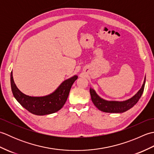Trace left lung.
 Wrapping results in <instances>:
<instances>
[{"instance_id":"8db88e82","label":"left lung","mask_w":154,"mask_h":154,"mask_svg":"<svg viewBox=\"0 0 154 154\" xmlns=\"http://www.w3.org/2000/svg\"><path fill=\"white\" fill-rule=\"evenodd\" d=\"M146 77L143 83L138 92L134 96L125 101H108L104 100L98 95L94 90L90 88V94L93 104L98 109L104 112L109 113H122L131 109L141 97L144 89Z\"/></svg>"}]
</instances>
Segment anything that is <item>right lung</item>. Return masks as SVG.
I'll return each mask as SVG.
<instances>
[{"label": "right lung", "mask_w": 154, "mask_h": 154, "mask_svg": "<svg viewBox=\"0 0 154 154\" xmlns=\"http://www.w3.org/2000/svg\"><path fill=\"white\" fill-rule=\"evenodd\" d=\"M77 75L64 81L53 93L44 97L26 95L16 86L11 73V89L14 98L29 112L35 115H46L57 112L63 106L67 99L72 85L77 79Z\"/></svg>", "instance_id": "add662e5"}]
</instances>
